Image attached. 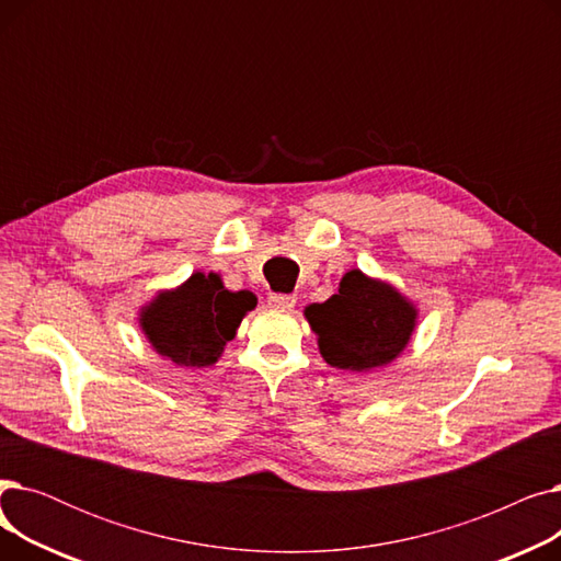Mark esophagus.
I'll use <instances>...</instances> for the list:
<instances>
[{"instance_id":"1","label":"esophagus","mask_w":561,"mask_h":561,"mask_svg":"<svg viewBox=\"0 0 561 561\" xmlns=\"http://www.w3.org/2000/svg\"><path fill=\"white\" fill-rule=\"evenodd\" d=\"M298 298L296 296H286V293H271L268 296V305L273 309H282V311H290L293 307H296Z\"/></svg>"}]
</instances>
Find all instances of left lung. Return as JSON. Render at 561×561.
Returning <instances> with one entry per match:
<instances>
[{
  "mask_svg": "<svg viewBox=\"0 0 561 561\" xmlns=\"http://www.w3.org/2000/svg\"><path fill=\"white\" fill-rule=\"evenodd\" d=\"M318 334L320 355L330 366L368 373L391 364L416 328V307L391 284L350 271L339 293L305 309Z\"/></svg>",
  "mask_w": 561,
  "mask_h": 561,
  "instance_id": "obj_1",
  "label": "left lung"
}]
</instances>
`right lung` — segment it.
<instances>
[{
    "label": "right lung",
    "instance_id": "right-lung-1",
    "mask_svg": "<svg viewBox=\"0 0 561 561\" xmlns=\"http://www.w3.org/2000/svg\"><path fill=\"white\" fill-rule=\"evenodd\" d=\"M254 307V293H231L220 275L193 273L140 311V328L161 357L184 368H204L218 362L243 316Z\"/></svg>",
    "mask_w": 561,
    "mask_h": 561
}]
</instances>
